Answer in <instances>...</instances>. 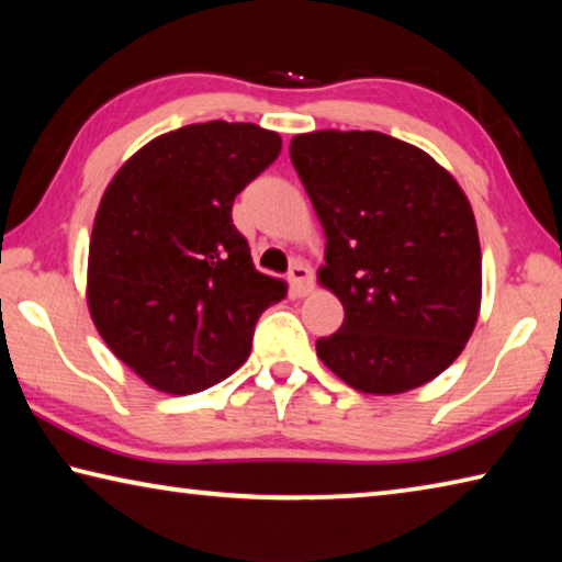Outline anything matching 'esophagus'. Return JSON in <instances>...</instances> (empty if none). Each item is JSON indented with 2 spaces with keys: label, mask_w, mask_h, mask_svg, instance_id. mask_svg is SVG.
Masks as SVG:
<instances>
[{
  "label": "esophagus",
  "mask_w": 562,
  "mask_h": 562,
  "mask_svg": "<svg viewBox=\"0 0 562 562\" xmlns=\"http://www.w3.org/2000/svg\"><path fill=\"white\" fill-rule=\"evenodd\" d=\"M290 288L294 297H304V294L312 292V270L304 262H294L290 268Z\"/></svg>",
  "instance_id": "34e87169"
}]
</instances>
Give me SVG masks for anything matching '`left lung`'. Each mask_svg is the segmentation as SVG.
I'll return each instance as SVG.
<instances>
[{
	"label": "left lung",
	"mask_w": 562,
	"mask_h": 562,
	"mask_svg": "<svg viewBox=\"0 0 562 562\" xmlns=\"http://www.w3.org/2000/svg\"><path fill=\"white\" fill-rule=\"evenodd\" d=\"M290 158L325 227L319 282L345 307L317 357L364 394L431 382L481 310L469 198L429 154L379 131L302 133Z\"/></svg>",
	"instance_id": "1"
}]
</instances>
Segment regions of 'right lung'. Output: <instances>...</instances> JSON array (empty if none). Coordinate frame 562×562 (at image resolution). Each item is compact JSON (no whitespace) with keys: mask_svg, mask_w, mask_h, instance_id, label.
Here are the masks:
<instances>
[{"mask_svg":"<svg viewBox=\"0 0 562 562\" xmlns=\"http://www.w3.org/2000/svg\"><path fill=\"white\" fill-rule=\"evenodd\" d=\"M282 150L255 123L207 121L133 154L101 198L89 312L123 364L166 394L223 382L288 284L255 270L233 201Z\"/></svg>","mask_w":562,"mask_h":562,"instance_id":"right-lung-1","label":"right lung"}]
</instances>
